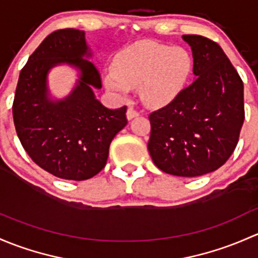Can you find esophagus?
I'll return each instance as SVG.
<instances>
[{
	"instance_id": "esophagus-1",
	"label": "esophagus",
	"mask_w": 258,
	"mask_h": 258,
	"mask_svg": "<svg viewBox=\"0 0 258 258\" xmlns=\"http://www.w3.org/2000/svg\"><path fill=\"white\" fill-rule=\"evenodd\" d=\"M138 115H139V111L135 110L134 108H133V107H132V108H129L128 111H126V118H128L129 120H130V119L135 118V116H138Z\"/></svg>"
}]
</instances>
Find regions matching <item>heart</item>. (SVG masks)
<instances>
[{
  "instance_id": "b5f03b06",
  "label": "heart",
  "mask_w": 258,
  "mask_h": 258,
  "mask_svg": "<svg viewBox=\"0 0 258 258\" xmlns=\"http://www.w3.org/2000/svg\"><path fill=\"white\" fill-rule=\"evenodd\" d=\"M192 67V57L182 47L140 41L115 55L113 70L105 74L104 82L120 97L140 86L142 99L148 105L163 107L184 90Z\"/></svg>"
}]
</instances>
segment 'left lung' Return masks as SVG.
<instances>
[{"label":"left lung","instance_id":"8db88e82","mask_svg":"<svg viewBox=\"0 0 258 258\" xmlns=\"http://www.w3.org/2000/svg\"><path fill=\"white\" fill-rule=\"evenodd\" d=\"M195 81L171 103L149 114L148 149L164 172L194 177L215 171L235 150L245 120L243 83L216 42L184 34Z\"/></svg>","mask_w":258,"mask_h":258}]
</instances>
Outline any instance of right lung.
<instances>
[{"label": "right lung", "instance_id": "1", "mask_svg": "<svg viewBox=\"0 0 258 258\" xmlns=\"http://www.w3.org/2000/svg\"><path fill=\"white\" fill-rule=\"evenodd\" d=\"M84 31L52 32L22 68L12 105L13 121L26 153L39 168L66 180L82 181L107 164L113 138L128 123L126 107L108 109L92 88L102 79L89 60ZM60 62L81 71L76 88L62 101H50L46 74Z\"/></svg>", "mask_w": 258, "mask_h": 258}]
</instances>
